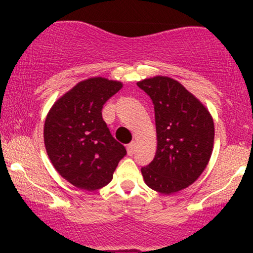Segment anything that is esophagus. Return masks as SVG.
<instances>
[{
	"mask_svg": "<svg viewBox=\"0 0 253 253\" xmlns=\"http://www.w3.org/2000/svg\"><path fill=\"white\" fill-rule=\"evenodd\" d=\"M134 151H135V143L134 141H132V143L127 145V153H128L129 156H133Z\"/></svg>",
	"mask_w": 253,
	"mask_h": 253,
	"instance_id": "34e87169",
	"label": "esophagus"
}]
</instances>
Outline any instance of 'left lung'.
Masks as SVG:
<instances>
[{"label": "left lung", "instance_id": "obj_1", "mask_svg": "<svg viewBox=\"0 0 253 253\" xmlns=\"http://www.w3.org/2000/svg\"><path fill=\"white\" fill-rule=\"evenodd\" d=\"M155 106L157 151L141 168L145 183L162 194L189 187L210 162L214 123L210 112L181 83L157 76L136 83Z\"/></svg>", "mask_w": 253, "mask_h": 253}]
</instances>
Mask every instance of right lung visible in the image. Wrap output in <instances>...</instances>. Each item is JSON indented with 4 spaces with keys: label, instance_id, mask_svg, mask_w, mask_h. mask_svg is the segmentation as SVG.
Returning <instances> with one entry per match:
<instances>
[{
    "label": "right lung",
    "instance_id": "1",
    "mask_svg": "<svg viewBox=\"0 0 253 253\" xmlns=\"http://www.w3.org/2000/svg\"><path fill=\"white\" fill-rule=\"evenodd\" d=\"M123 84L95 77L80 82L53 104L43 127L52 164L75 187L96 190L112 181L126 149L102 118L103 104Z\"/></svg>",
    "mask_w": 253,
    "mask_h": 253
}]
</instances>
